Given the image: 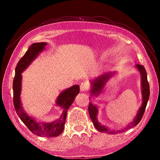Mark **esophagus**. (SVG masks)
<instances>
[{
    "mask_svg": "<svg viewBox=\"0 0 160 160\" xmlns=\"http://www.w3.org/2000/svg\"><path fill=\"white\" fill-rule=\"evenodd\" d=\"M89 89V85L87 83H82L80 85V91L82 92L87 91Z\"/></svg>",
    "mask_w": 160,
    "mask_h": 160,
    "instance_id": "esophagus-1",
    "label": "esophagus"
}]
</instances>
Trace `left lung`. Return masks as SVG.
Returning a JSON list of instances; mask_svg holds the SVG:
<instances>
[{"label":"left lung","mask_w":160,"mask_h":160,"mask_svg":"<svg viewBox=\"0 0 160 160\" xmlns=\"http://www.w3.org/2000/svg\"><path fill=\"white\" fill-rule=\"evenodd\" d=\"M136 68L139 70L141 73V93H142V105L140 107L139 110L136 115V116L134 117L133 121L130 122L128 126L125 127L124 128L119 130H113L108 128L107 127L100 124L97 120V113H98V108L96 106L93 105L91 102L89 103L88 107V111L89 113L90 118L93 122L95 127L100 132H103L108 134H113L119 132H124L126 130H128L132 128L135 127L140 122L141 120L142 115H143L146 106L148 102V100L150 96V86L149 83L147 80V74L146 70L145 69L144 66L141 65L137 64L136 65ZM114 75V72H107L104 73L102 75L99 76L98 77L95 78L94 80H92L91 83V93L92 95L98 96L99 94L101 93L106 82L110 80L113 76Z\"/></svg>","instance_id":"left-lung-1"}]
</instances>
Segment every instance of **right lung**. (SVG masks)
I'll list each match as a JSON object with an SVG mask.
<instances>
[{"label": "right lung", "instance_id": "obj_1", "mask_svg": "<svg viewBox=\"0 0 160 160\" xmlns=\"http://www.w3.org/2000/svg\"><path fill=\"white\" fill-rule=\"evenodd\" d=\"M47 44L45 42L36 43L31 45L26 53L21 58L15 67V74L13 82V105L16 113L22 122L33 133L42 137H56L64 130L67 110L72 104L74 100L80 92L78 85H74L62 91L57 98L56 105L61 107L62 113L60 118L52 122H37L29 116L21 105V73L26 69L31 62L44 50Z\"/></svg>", "mask_w": 160, "mask_h": 160}]
</instances>
